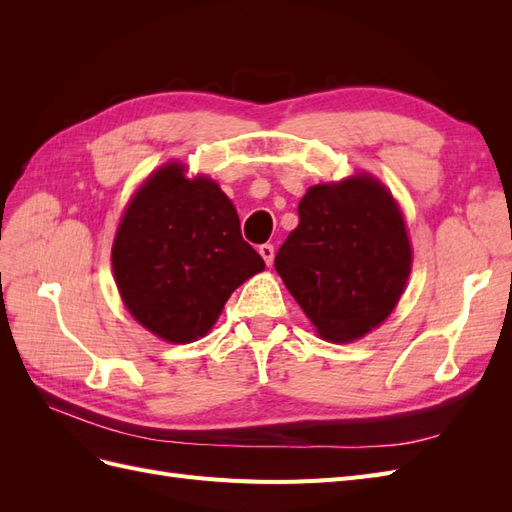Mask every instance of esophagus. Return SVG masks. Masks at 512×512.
Listing matches in <instances>:
<instances>
[{
    "label": "esophagus",
    "instance_id": "34e87169",
    "mask_svg": "<svg viewBox=\"0 0 512 512\" xmlns=\"http://www.w3.org/2000/svg\"><path fill=\"white\" fill-rule=\"evenodd\" d=\"M258 254L262 256V260L267 262V265H273V258H275V247L271 243H265L258 247Z\"/></svg>",
    "mask_w": 512,
    "mask_h": 512
}]
</instances>
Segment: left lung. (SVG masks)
I'll return each mask as SVG.
<instances>
[{"label": "left lung", "mask_w": 512, "mask_h": 512, "mask_svg": "<svg viewBox=\"0 0 512 512\" xmlns=\"http://www.w3.org/2000/svg\"><path fill=\"white\" fill-rule=\"evenodd\" d=\"M275 269L322 339L348 344L395 309L412 247L391 192L369 175L309 188Z\"/></svg>", "instance_id": "8db88e82"}]
</instances>
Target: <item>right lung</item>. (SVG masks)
Returning a JSON list of instances; mask_svg holds the SVG:
<instances>
[{
    "label": "right lung",
    "instance_id": "right-lung-1",
    "mask_svg": "<svg viewBox=\"0 0 512 512\" xmlns=\"http://www.w3.org/2000/svg\"><path fill=\"white\" fill-rule=\"evenodd\" d=\"M113 273L128 312L170 344L209 333L224 303L265 260L243 241L239 215L209 177L170 162L134 194L113 243Z\"/></svg>",
    "mask_w": 512,
    "mask_h": 512
}]
</instances>
